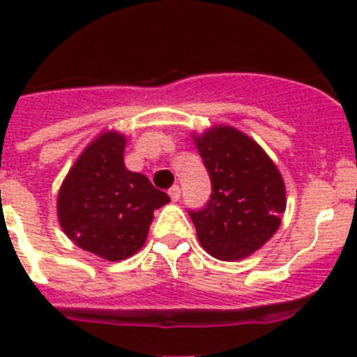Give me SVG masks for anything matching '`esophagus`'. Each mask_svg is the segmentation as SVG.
<instances>
[{
	"instance_id": "34e87169",
	"label": "esophagus",
	"mask_w": 357,
	"mask_h": 357,
	"mask_svg": "<svg viewBox=\"0 0 357 357\" xmlns=\"http://www.w3.org/2000/svg\"><path fill=\"white\" fill-rule=\"evenodd\" d=\"M169 196H170V199H172V202H178L179 196H181V190H179L178 185H174V187L170 188V190H169Z\"/></svg>"
}]
</instances>
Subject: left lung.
Returning <instances> with one entry per match:
<instances>
[{
	"label": "left lung",
	"instance_id": "left-lung-1",
	"mask_svg": "<svg viewBox=\"0 0 357 357\" xmlns=\"http://www.w3.org/2000/svg\"><path fill=\"white\" fill-rule=\"evenodd\" d=\"M192 139L212 181L208 203L190 211L199 245L221 261L245 259L280 229L285 181L268 154L238 128L215 125Z\"/></svg>",
	"mask_w": 357,
	"mask_h": 357
}]
</instances>
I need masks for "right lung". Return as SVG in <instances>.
I'll return each mask as SVG.
<instances>
[{"mask_svg":"<svg viewBox=\"0 0 357 357\" xmlns=\"http://www.w3.org/2000/svg\"><path fill=\"white\" fill-rule=\"evenodd\" d=\"M127 136L105 130L86 145L63 179L58 220L79 248L121 261L145 245L154 211L170 197L125 167Z\"/></svg>","mask_w":357,"mask_h":357,"instance_id":"1","label":"right lung"}]
</instances>
